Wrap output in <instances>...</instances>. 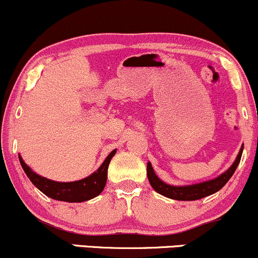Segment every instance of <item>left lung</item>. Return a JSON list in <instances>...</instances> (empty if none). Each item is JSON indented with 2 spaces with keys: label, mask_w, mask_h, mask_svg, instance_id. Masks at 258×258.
<instances>
[{
  "label": "left lung",
  "mask_w": 258,
  "mask_h": 258,
  "mask_svg": "<svg viewBox=\"0 0 258 258\" xmlns=\"http://www.w3.org/2000/svg\"><path fill=\"white\" fill-rule=\"evenodd\" d=\"M242 149H244V146L240 148L235 161L233 162L232 166L228 168L226 172H223L221 176L216 177L214 179L207 180V182L198 183V184H190V185H179V186L170 185L167 184V183L162 182V180L156 176L150 162H148L147 165L148 179H149L150 185L153 186L154 190L158 191L159 194L164 195V197L170 198V199L183 200V201L203 199V198L209 197V195L214 194L216 191L220 190V189L223 188L224 184H226L228 180L230 179V177H232L233 173L235 172L239 162H240Z\"/></svg>",
  "instance_id": "1"
}]
</instances>
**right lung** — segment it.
Here are the masks:
<instances>
[{
	"mask_svg": "<svg viewBox=\"0 0 258 258\" xmlns=\"http://www.w3.org/2000/svg\"><path fill=\"white\" fill-rule=\"evenodd\" d=\"M116 153V149L106 156L98 170L93 172L91 176L86 177L84 179L75 180V182H55L48 178L41 177L40 174L31 170L25 164L24 160L19 155V161L23 170L31 180L32 184L40 189L41 191L47 197L52 198L54 200L67 201V203H82L93 199L98 197L104 189L106 183V174H108V166L110 164V160Z\"/></svg>",
	"mask_w": 258,
	"mask_h": 258,
	"instance_id": "1",
	"label": "right lung"
}]
</instances>
